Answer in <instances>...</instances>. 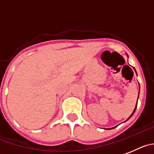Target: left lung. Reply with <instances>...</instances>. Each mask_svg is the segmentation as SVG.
Returning a JSON list of instances; mask_svg holds the SVG:
<instances>
[{"label":"left lung","instance_id":"8db88e82","mask_svg":"<svg viewBox=\"0 0 154 154\" xmlns=\"http://www.w3.org/2000/svg\"><path fill=\"white\" fill-rule=\"evenodd\" d=\"M127 57H128V54H127ZM133 68H134V67H133ZM134 70H135V69H134ZM135 72H136V70H135ZM139 92H140V91H139ZM137 99H138V98H137ZM137 104H136V106H135V108H134V109L133 112H132V113H131V116H129L128 118V119H127V120H126V121H128V119H130V118L131 117V116H133V115H134V112H135V110H136V108H137ZM116 127H117V126H116ZM116 127H113V128H109V129H112V128H116Z\"/></svg>","mask_w":154,"mask_h":154}]
</instances>
